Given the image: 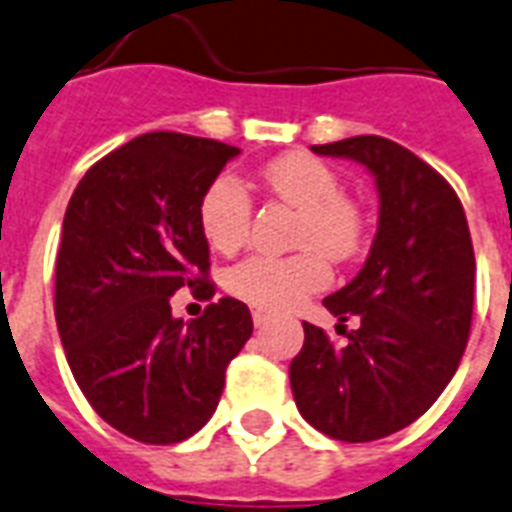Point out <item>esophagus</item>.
Segmentation results:
<instances>
[{
    "label": "esophagus",
    "mask_w": 512,
    "mask_h": 512,
    "mask_svg": "<svg viewBox=\"0 0 512 512\" xmlns=\"http://www.w3.org/2000/svg\"><path fill=\"white\" fill-rule=\"evenodd\" d=\"M253 323H256V326H267L269 320H272V312H267V310H261V307H253Z\"/></svg>",
    "instance_id": "esophagus-1"
}]
</instances>
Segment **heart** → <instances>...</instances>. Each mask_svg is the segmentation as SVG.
Segmentation results:
<instances>
[{
  "label": "heart",
  "mask_w": 512,
  "mask_h": 512,
  "mask_svg": "<svg viewBox=\"0 0 512 512\" xmlns=\"http://www.w3.org/2000/svg\"><path fill=\"white\" fill-rule=\"evenodd\" d=\"M267 192L299 211L291 256L253 253L229 269L232 296L261 310H288L304 296L326 288L331 280L328 259L347 261L363 248V216L342 194V181L326 162L310 154H285L259 173ZM251 197L240 181L219 176L200 197L197 219L208 245L232 253L251 229Z\"/></svg>",
  "instance_id": "b5f03b06"
}]
</instances>
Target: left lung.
Masks as SVG:
<instances>
[{"mask_svg":"<svg viewBox=\"0 0 512 512\" xmlns=\"http://www.w3.org/2000/svg\"><path fill=\"white\" fill-rule=\"evenodd\" d=\"M312 152L371 170L379 227L363 269L323 299L347 344L304 323L293 400L328 438L379 441L422 417L457 371L473 323V240L457 192L406 146L355 136ZM352 314L361 326L347 332Z\"/></svg>","mask_w":512,"mask_h":512,"instance_id":"obj_1","label":"left lung"}]
</instances>
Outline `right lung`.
Instances as JSON below:
<instances>
[{
    "label": "right lung",
    "instance_id": "right-lung-1",
    "mask_svg": "<svg viewBox=\"0 0 512 512\" xmlns=\"http://www.w3.org/2000/svg\"><path fill=\"white\" fill-rule=\"evenodd\" d=\"M237 146L146 133L87 170L71 194L55 259V323L79 390L133 441H186L219 406L251 310L224 296L173 318L170 296L211 299V251L197 208Z\"/></svg>",
    "mask_w": 512,
    "mask_h": 512
}]
</instances>
